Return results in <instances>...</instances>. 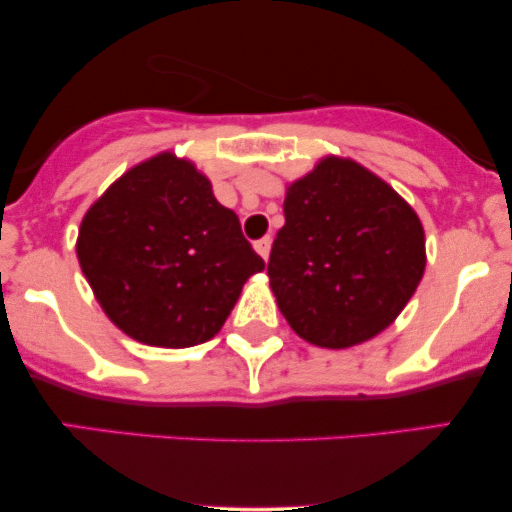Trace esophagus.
Returning <instances> with one entry per match:
<instances>
[{
  "label": "esophagus",
  "instance_id": "34e87169",
  "mask_svg": "<svg viewBox=\"0 0 512 512\" xmlns=\"http://www.w3.org/2000/svg\"><path fill=\"white\" fill-rule=\"evenodd\" d=\"M255 250L257 252H260V257H262V260H269V252H272V238H260V240H257V243H255Z\"/></svg>",
  "mask_w": 512,
  "mask_h": 512
}]
</instances>
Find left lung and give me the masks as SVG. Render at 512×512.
Listing matches in <instances>:
<instances>
[{"label": "left lung", "instance_id": "obj_1", "mask_svg": "<svg viewBox=\"0 0 512 512\" xmlns=\"http://www.w3.org/2000/svg\"><path fill=\"white\" fill-rule=\"evenodd\" d=\"M267 274L305 342L346 349L383 332L424 276L419 216L366 168L325 158L293 182Z\"/></svg>", "mask_w": 512, "mask_h": 512}]
</instances>
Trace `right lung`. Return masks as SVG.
<instances>
[{
  "mask_svg": "<svg viewBox=\"0 0 512 512\" xmlns=\"http://www.w3.org/2000/svg\"><path fill=\"white\" fill-rule=\"evenodd\" d=\"M76 255L98 303L137 342L185 349L231 315L264 260L195 166L161 154L88 209Z\"/></svg>",
  "mask_w": 512,
  "mask_h": 512,
  "instance_id": "1",
  "label": "right lung"
}]
</instances>
